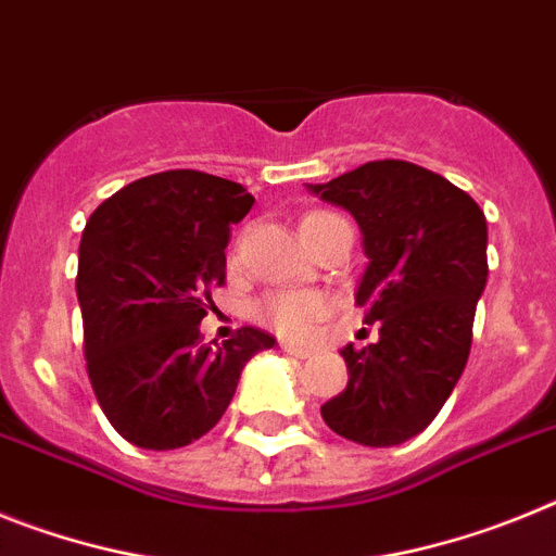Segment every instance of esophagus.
Returning <instances> with one entry per match:
<instances>
[{"mask_svg":"<svg viewBox=\"0 0 556 556\" xmlns=\"http://www.w3.org/2000/svg\"><path fill=\"white\" fill-rule=\"evenodd\" d=\"M279 346H282L288 355H293V358H311V355H313V346L293 344V341H279Z\"/></svg>","mask_w":556,"mask_h":556,"instance_id":"esophagus-1","label":"esophagus"}]
</instances>
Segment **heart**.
Returning a JSON list of instances; mask_svg holds the SVG:
<instances>
[{"mask_svg": "<svg viewBox=\"0 0 556 556\" xmlns=\"http://www.w3.org/2000/svg\"><path fill=\"white\" fill-rule=\"evenodd\" d=\"M336 218L338 215H332V212H307L305 218H302V231ZM325 313L327 299L313 291H274L265 293L254 305V318H257L260 325L271 327V330L282 332V336H302Z\"/></svg>", "mask_w": 556, "mask_h": 556, "instance_id": "heart-1", "label": "heart"}]
</instances>
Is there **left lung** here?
Returning <instances> with one entry per match:
<instances>
[{"instance_id":"obj_1","label":"left lung","mask_w":556,"mask_h":556,"mask_svg":"<svg viewBox=\"0 0 556 556\" xmlns=\"http://www.w3.org/2000/svg\"><path fill=\"white\" fill-rule=\"evenodd\" d=\"M307 190L358 220L369 263L355 305L366 325H380L378 344L341 350L350 383L321 417L358 445L408 442L451 397L470 355L486 285L484 212L447 178L400 159Z\"/></svg>"}]
</instances>
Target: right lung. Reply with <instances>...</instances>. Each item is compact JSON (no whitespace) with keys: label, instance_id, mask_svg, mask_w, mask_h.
<instances>
[{"label":"right lung","instance_id":"right-lung-1","mask_svg":"<svg viewBox=\"0 0 556 556\" xmlns=\"http://www.w3.org/2000/svg\"><path fill=\"white\" fill-rule=\"evenodd\" d=\"M254 198L229 178L167 170L131 181L91 212L77 302L91 389L114 431L144 451H176L212 431L240 371L277 341L243 327L201 344L212 285L226 279L231 224Z\"/></svg>","mask_w":556,"mask_h":556}]
</instances>
